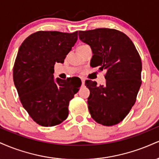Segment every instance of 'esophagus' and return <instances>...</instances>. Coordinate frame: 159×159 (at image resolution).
I'll return each mask as SVG.
<instances>
[{"label":"esophagus","mask_w":159,"mask_h":159,"mask_svg":"<svg viewBox=\"0 0 159 159\" xmlns=\"http://www.w3.org/2000/svg\"><path fill=\"white\" fill-rule=\"evenodd\" d=\"M81 83H82V84H84V83H85V79H84V78H81Z\"/></svg>","instance_id":"34e87169"}]
</instances>
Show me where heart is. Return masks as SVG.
I'll use <instances>...</instances> for the list:
<instances>
[{
    "label": "heart",
    "mask_w": 159,
    "mask_h": 159,
    "mask_svg": "<svg viewBox=\"0 0 159 159\" xmlns=\"http://www.w3.org/2000/svg\"><path fill=\"white\" fill-rule=\"evenodd\" d=\"M84 45H80V46L78 47V48H80V47H83V46H84Z\"/></svg>",
    "instance_id": "heart-1"
}]
</instances>
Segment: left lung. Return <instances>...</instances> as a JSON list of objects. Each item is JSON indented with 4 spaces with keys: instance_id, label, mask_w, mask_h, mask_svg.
Returning a JSON list of instances; mask_svg holds the SVG:
<instances>
[{
    "instance_id": "obj_1",
    "label": "left lung",
    "mask_w": 159,
    "mask_h": 159,
    "mask_svg": "<svg viewBox=\"0 0 159 159\" xmlns=\"http://www.w3.org/2000/svg\"><path fill=\"white\" fill-rule=\"evenodd\" d=\"M79 39L90 46L92 67L106 71L104 85L86 80L90 91L87 104L91 116L103 125L123 120L136 102L141 85L142 63L132 41L115 29L97 28L78 32Z\"/></svg>"
}]
</instances>
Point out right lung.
Here are the masks:
<instances>
[{
  "instance_id": "1",
  "label": "right lung",
  "mask_w": 159,
  "mask_h": 159,
  "mask_svg": "<svg viewBox=\"0 0 159 159\" xmlns=\"http://www.w3.org/2000/svg\"><path fill=\"white\" fill-rule=\"evenodd\" d=\"M78 39V32L38 31L21 43L13 67V81L24 108L42 126L61 123L69 101L79 90L71 78H54V64L63 63Z\"/></svg>"
}]
</instances>
